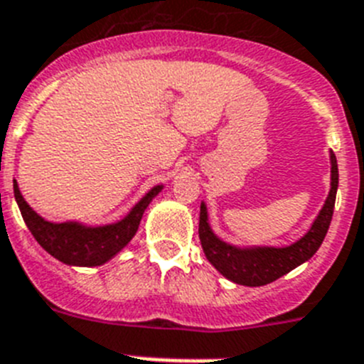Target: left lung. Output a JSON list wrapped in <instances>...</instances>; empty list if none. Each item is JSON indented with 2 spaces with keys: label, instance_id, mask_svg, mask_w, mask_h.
Masks as SVG:
<instances>
[{
  "label": "left lung",
  "instance_id": "8db88e82",
  "mask_svg": "<svg viewBox=\"0 0 364 364\" xmlns=\"http://www.w3.org/2000/svg\"><path fill=\"white\" fill-rule=\"evenodd\" d=\"M331 189L326 198L321 213L307 230V234L300 237L296 243L289 247H250L239 248L234 245L225 243L223 239L213 234L208 223L206 204H200V217H198V237L206 254L208 262L215 267L220 274L228 278L230 282L247 287H259L282 278L284 274L296 269L307 262L324 241L328 228H330L331 217H333L335 197H337L338 186V167L337 158L331 152Z\"/></svg>",
  "mask_w": 364,
  "mask_h": 364
}]
</instances>
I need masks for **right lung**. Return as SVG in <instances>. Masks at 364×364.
Masks as SVG:
<instances>
[{
    "label": "right lung",
    "mask_w": 364,
    "mask_h": 364,
    "mask_svg": "<svg viewBox=\"0 0 364 364\" xmlns=\"http://www.w3.org/2000/svg\"><path fill=\"white\" fill-rule=\"evenodd\" d=\"M161 188L164 186H154L123 219L114 225L105 226H85L80 223H49L26 203L16 180H14V198H16L27 228L31 230L33 237L38 241L46 252L66 265L97 267L107 263L129 245L130 239L138 232L144 212L152 198L160 193Z\"/></svg>",
    "instance_id": "obj_1"
}]
</instances>
